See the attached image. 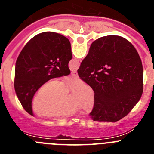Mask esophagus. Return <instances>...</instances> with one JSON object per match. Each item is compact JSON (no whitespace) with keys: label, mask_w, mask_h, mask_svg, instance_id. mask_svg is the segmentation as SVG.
Segmentation results:
<instances>
[{"label":"esophagus","mask_w":154,"mask_h":154,"mask_svg":"<svg viewBox=\"0 0 154 154\" xmlns=\"http://www.w3.org/2000/svg\"><path fill=\"white\" fill-rule=\"evenodd\" d=\"M72 75L74 76V77H78V73L76 71H73L72 72Z\"/></svg>","instance_id":"34e87169"}]
</instances>
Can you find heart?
Instances as JSON below:
<instances>
[{"instance_id": "heart-1", "label": "heart", "mask_w": 154, "mask_h": 154, "mask_svg": "<svg viewBox=\"0 0 154 154\" xmlns=\"http://www.w3.org/2000/svg\"><path fill=\"white\" fill-rule=\"evenodd\" d=\"M79 79H72L63 83L59 79L46 82L38 89L32 100V110L38 116L47 117H63L75 115L81 111L92 109L94 95L92 89L82 84L75 89L70 96L68 89L78 86Z\"/></svg>"}]
</instances>
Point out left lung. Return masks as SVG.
<instances>
[{
	"mask_svg": "<svg viewBox=\"0 0 154 154\" xmlns=\"http://www.w3.org/2000/svg\"><path fill=\"white\" fill-rule=\"evenodd\" d=\"M72 58L69 40L55 32L38 34L25 45L16 61L14 89L28 113L33 116L32 99L43 84L70 74Z\"/></svg>",
	"mask_w": 154,
	"mask_h": 154,
	"instance_id": "8db88e82",
	"label": "left lung"
}]
</instances>
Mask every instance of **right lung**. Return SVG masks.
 Masks as SVG:
<instances>
[{
	"instance_id": "obj_1",
	"label": "right lung",
	"mask_w": 154,
	"mask_h": 154,
	"mask_svg": "<svg viewBox=\"0 0 154 154\" xmlns=\"http://www.w3.org/2000/svg\"><path fill=\"white\" fill-rule=\"evenodd\" d=\"M77 72L95 93L89 114L94 121L115 123L142 96V62L134 46L123 37L108 35L94 41Z\"/></svg>"
}]
</instances>
